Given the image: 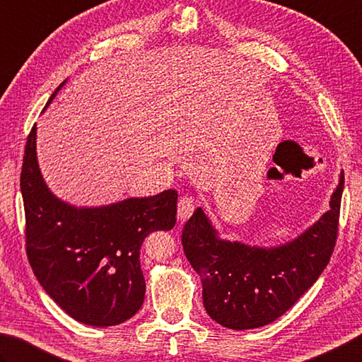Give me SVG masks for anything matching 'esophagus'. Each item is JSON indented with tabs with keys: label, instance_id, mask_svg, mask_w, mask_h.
<instances>
[{
	"label": "esophagus",
	"instance_id": "obj_1",
	"mask_svg": "<svg viewBox=\"0 0 362 362\" xmlns=\"http://www.w3.org/2000/svg\"><path fill=\"white\" fill-rule=\"evenodd\" d=\"M195 209V204L194 200L190 199V197H182V199L178 202V219L181 222L187 221L190 216H192Z\"/></svg>",
	"mask_w": 362,
	"mask_h": 362
}]
</instances>
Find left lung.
Listing matches in <instances>:
<instances>
[{"label": "left lung", "instance_id": "1", "mask_svg": "<svg viewBox=\"0 0 362 362\" xmlns=\"http://www.w3.org/2000/svg\"><path fill=\"white\" fill-rule=\"evenodd\" d=\"M344 175L329 211L296 240L277 247L223 241L202 208L182 228V249L202 277L208 315L230 329H254L284 315L329 263L339 231Z\"/></svg>", "mask_w": 362, "mask_h": 362}]
</instances>
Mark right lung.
<instances>
[{
    "instance_id": "1",
    "label": "right lung",
    "mask_w": 362,
    "mask_h": 362,
    "mask_svg": "<svg viewBox=\"0 0 362 362\" xmlns=\"http://www.w3.org/2000/svg\"><path fill=\"white\" fill-rule=\"evenodd\" d=\"M20 189L26 255L53 301L74 320L98 328L134 317L145 299L140 247L151 231L175 227L178 192L168 189L99 208L71 206L50 192L40 175L36 124L26 139Z\"/></svg>"
}]
</instances>
